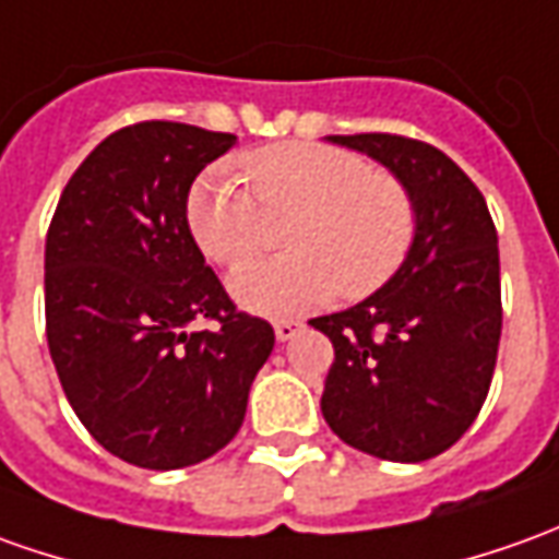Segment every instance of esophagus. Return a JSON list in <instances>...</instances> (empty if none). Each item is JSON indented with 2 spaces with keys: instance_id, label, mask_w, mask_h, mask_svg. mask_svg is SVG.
Instances as JSON below:
<instances>
[{
  "instance_id": "1",
  "label": "esophagus",
  "mask_w": 559,
  "mask_h": 559,
  "mask_svg": "<svg viewBox=\"0 0 559 559\" xmlns=\"http://www.w3.org/2000/svg\"><path fill=\"white\" fill-rule=\"evenodd\" d=\"M299 330H302V324H299V321H275V336H278V343L294 340Z\"/></svg>"
}]
</instances>
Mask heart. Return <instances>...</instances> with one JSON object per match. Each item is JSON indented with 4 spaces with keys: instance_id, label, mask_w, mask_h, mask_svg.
Listing matches in <instances>:
<instances>
[{
    "instance_id": "1",
    "label": "heart",
    "mask_w": 559,
    "mask_h": 559,
    "mask_svg": "<svg viewBox=\"0 0 559 559\" xmlns=\"http://www.w3.org/2000/svg\"><path fill=\"white\" fill-rule=\"evenodd\" d=\"M245 180L269 211H294L284 226L287 253L238 265L231 296L257 314L284 318L340 294H373L404 263L416 207L404 183L348 150L278 143L241 158ZM186 226L219 265L241 263L260 241L257 204L226 165L204 170L186 195Z\"/></svg>"
}]
</instances>
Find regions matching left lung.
Returning <instances> with one entry per match:
<instances>
[{
	"mask_svg": "<svg viewBox=\"0 0 559 559\" xmlns=\"http://www.w3.org/2000/svg\"><path fill=\"white\" fill-rule=\"evenodd\" d=\"M328 140L404 183L416 235L376 294L309 321L336 352L321 413L360 453L425 462L450 450L487 401L502 336L496 226L480 189L435 146L394 134Z\"/></svg>",
	"mask_w": 559,
	"mask_h": 559,
	"instance_id": "1",
	"label": "left lung"
}]
</instances>
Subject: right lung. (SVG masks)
<instances>
[{"label":"right lung","mask_w":559,"mask_h":559,"mask_svg":"<svg viewBox=\"0 0 559 559\" xmlns=\"http://www.w3.org/2000/svg\"><path fill=\"white\" fill-rule=\"evenodd\" d=\"M235 134L140 121L97 143L45 241V330L63 394L136 468L199 465L229 443L275 330L231 306L186 226V195ZM199 317L216 331L188 330Z\"/></svg>","instance_id":"obj_1"}]
</instances>
